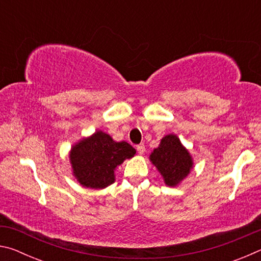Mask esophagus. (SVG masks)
Here are the masks:
<instances>
[{"mask_svg": "<svg viewBox=\"0 0 261 261\" xmlns=\"http://www.w3.org/2000/svg\"><path fill=\"white\" fill-rule=\"evenodd\" d=\"M137 151H138V153L140 154V155H143V154L145 153V145L144 144H139L138 146H137Z\"/></svg>", "mask_w": 261, "mask_h": 261, "instance_id": "esophagus-1", "label": "esophagus"}]
</instances>
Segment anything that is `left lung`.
<instances>
[{"instance_id":"8db88e82","label":"left lung","mask_w":261,"mask_h":261,"mask_svg":"<svg viewBox=\"0 0 261 261\" xmlns=\"http://www.w3.org/2000/svg\"><path fill=\"white\" fill-rule=\"evenodd\" d=\"M149 159L163 176L168 187H176L187 177L193 165L188 149L175 135L163 137L159 147L154 149Z\"/></svg>"}]
</instances>
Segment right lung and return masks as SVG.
<instances>
[{"mask_svg":"<svg viewBox=\"0 0 261 261\" xmlns=\"http://www.w3.org/2000/svg\"><path fill=\"white\" fill-rule=\"evenodd\" d=\"M136 154V149L126 141H114L102 131L83 139L70 152L73 175L83 187L103 189L115 180L117 166Z\"/></svg>","mask_w":261,"mask_h":261,"instance_id":"add662e5","label":"right lung"}]
</instances>
